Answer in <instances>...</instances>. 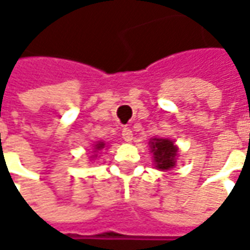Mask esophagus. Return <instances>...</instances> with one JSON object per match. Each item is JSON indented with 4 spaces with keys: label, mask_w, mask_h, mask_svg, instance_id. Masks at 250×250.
<instances>
[{
    "label": "esophagus",
    "mask_w": 250,
    "mask_h": 250,
    "mask_svg": "<svg viewBox=\"0 0 250 250\" xmlns=\"http://www.w3.org/2000/svg\"><path fill=\"white\" fill-rule=\"evenodd\" d=\"M122 139H124L126 143L132 142V140H133V132H132V129H129V128L122 129Z\"/></svg>",
    "instance_id": "1"
}]
</instances>
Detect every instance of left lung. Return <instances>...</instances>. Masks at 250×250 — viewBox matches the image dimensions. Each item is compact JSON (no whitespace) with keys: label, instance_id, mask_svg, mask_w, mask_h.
I'll list each match as a JSON object with an SVG mask.
<instances>
[{"label":"left lung","instance_id":"obj_1","mask_svg":"<svg viewBox=\"0 0 250 250\" xmlns=\"http://www.w3.org/2000/svg\"><path fill=\"white\" fill-rule=\"evenodd\" d=\"M151 152L154 154L155 167L159 170H170L175 166L178 147L170 139H151L149 142Z\"/></svg>","mask_w":250,"mask_h":250}]
</instances>
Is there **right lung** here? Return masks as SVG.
<instances>
[{"instance_id": "right-lung-1", "label": "right lung", "mask_w": 250, "mask_h": 250, "mask_svg": "<svg viewBox=\"0 0 250 250\" xmlns=\"http://www.w3.org/2000/svg\"><path fill=\"white\" fill-rule=\"evenodd\" d=\"M104 146H106V144H104V143H103V142H98V143H96L95 148H94V149H95V152H96V151H101L102 148H104Z\"/></svg>"}]
</instances>
